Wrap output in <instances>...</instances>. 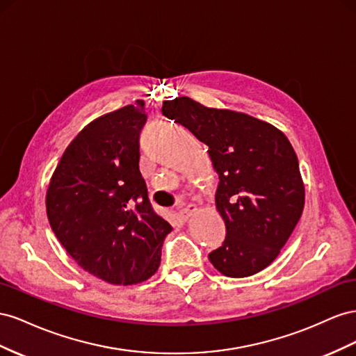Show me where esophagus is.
Returning a JSON list of instances; mask_svg holds the SVG:
<instances>
[{"instance_id":"1","label":"esophagus","mask_w":356,"mask_h":356,"mask_svg":"<svg viewBox=\"0 0 356 356\" xmlns=\"http://www.w3.org/2000/svg\"><path fill=\"white\" fill-rule=\"evenodd\" d=\"M198 211V207H197V204H192V202H191V204H188L185 209H181L180 210V213H179V215H180V218L181 219H189L192 215H195V213Z\"/></svg>"}]
</instances>
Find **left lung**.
<instances>
[{
  "label": "left lung",
  "instance_id": "left-lung-1",
  "mask_svg": "<svg viewBox=\"0 0 356 356\" xmlns=\"http://www.w3.org/2000/svg\"><path fill=\"white\" fill-rule=\"evenodd\" d=\"M162 115L209 146L219 175L216 209L227 237L209 253L213 267L228 277H248L268 267L304 209L298 159L286 136L261 119L188 97L164 101Z\"/></svg>",
  "mask_w": 356,
  "mask_h": 356
}]
</instances>
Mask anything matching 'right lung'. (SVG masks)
<instances>
[{
	"label": "right lung",
	"instance_id": "1",
	"mask_svg": "<svg viewBox=\"0 0 356 356\" xmlns=\"http://www.w3.org/2000/svg\"><path fill=\"white\" fill-rule=\"evenodd\" d=\"M145 103L86 125L65 149L47 188L52 231L68 255L111 285L154 276L171 225L152 207L138 168Z\"/></svg>",
	"mask_w": 356,
	"mask_h": 356
}]
</instances>
